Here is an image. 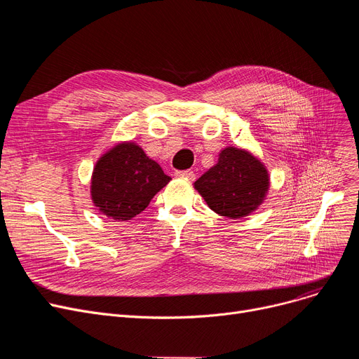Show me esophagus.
Listing matches in <instances>:
<instances>
[{"mask_svg": "<svg viewBox=\"0 0 359 359\" xmlns=\"http://www.w3.org/2000/svg\"><path fill=\"white\" fill-rule=\"evenodd\" d=\"M176 177H180V179H186V180H195V173L192 172V170H184V172H176L175 173Z\"/></svg>", "mask_w": 359, "mask_h": 359, "instance_id": "obj_1", "label": "esophagus"}]
</instances>
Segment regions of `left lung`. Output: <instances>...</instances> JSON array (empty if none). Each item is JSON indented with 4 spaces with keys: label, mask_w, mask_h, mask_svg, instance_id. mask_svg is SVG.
<instances>
[{
    "label": "left lung",
    "mask_w": 359,
    "mask_h": 359,
    "mask_svg": "<svg viewBox=\"0 0 359 359\" xmlns=\"http://www.w3.org/2000/svg\"><path fill=\"white\" fill-rule=\"evenodd\" d=\"M269 173L257 157L236 147L224 148L218 163L195 183L210 208L231 219L255 212L269 191Z\"/></svg>",
    "instance_id": "8db88e82"
}]
</instances>
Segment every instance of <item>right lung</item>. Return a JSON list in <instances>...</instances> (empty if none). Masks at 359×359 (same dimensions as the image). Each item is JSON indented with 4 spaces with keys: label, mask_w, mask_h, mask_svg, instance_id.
Listing matches in <instances>:
<instances>
[{
    "label": "right lung",
    "mask_w": 359,
    "mask_h": 359,
    "mask_svg": "<svg viewBox=\"0 0 359 359\" xmlns=\"http://www.w3.org/2000/svg\"><path fill=\"white\" fill-rule=\"evenodd\" d=\"M170 180L138 144L123 141L106 151L94 165L91 201L107 218L128 221L141 214Z\"/></svg>",
    "instance_id": "obj_1"
}]
</instances>
